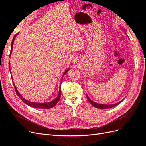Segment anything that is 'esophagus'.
I'll use <instances>...</instances> for the list:
<instances>
[{
  "label": "esophagus",
  "instance_id": "obj_1",
  "mask_svg": "<svg viewBox=\"0 0 146 146\" xmlns=\"http://www.w3.org/2000/svg\"><path fill=\"white\" fill-rule=\"evenodd\" d=\"M74 62H75V61H74Z\"/></svg>",
  "mask_w": 146,
  "mask_h": 146
}]
</instances>
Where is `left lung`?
<instances>
[{"instance_id": "8db88e82", "label": "left lung", "mask_w": 146, "mask_h": 146, "mask_svg": "<svg viewBox=\"0 0 146 146\" xmlns=\"http://www.w3.org/2000/svg\"><path fill=\"white\" fill-rule=\"evenodd\" d=\"M86 97H87V99H88V101L90 102V103L92 105H93L94 107H95L96 108H100V109H107V108H110L114 107H115V106H116L117 105H118L119 104H120L121 102H122V100H121V102H118L117 104H112V105H104V104H99L94 102H93L90 99V98L88 96L87 94H86Z\"/></svg>"}]
</instances>
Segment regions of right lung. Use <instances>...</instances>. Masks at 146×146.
I'll return each mask as SVG.
<instances>
[{
	"instance_id": "right-lung-1",
	"label": "right lung",
	"mask_w": 146,
	"mask_h": 146,
	"mask_svg": "<svg viewBox=\"0 0 146 146\" xmlns=\"http://www.w3.org/2000/svg\"><path fill=\"white\" fill-rule=\"evenodd\" d=\"M17 35H18V33H16V34L15 35V36H14V37H13V40H12V42H11V50H10V56H11V52H12L13 46V42H14L15 38H16V36H17ZM9 67H10L9 68H10V63H9ZM68 70H69V69L66 70L65 72H64V74H63V76H64V74L68 71ZM62 79H63V78H62ZM12 80H13V78H12ZM13 85H14V86H15V91H16V94H17V96H19V98L22 100H23L25 104H26L27 105H28L30 106V107H33V108H42V109H48V108H52V107H54V106H55L57 103H58V102L60 100V98H61V90H60V91H59V93H58V96H57L56 98L54 100H52V101H51V102H47V103H43V104H41V103H36V102H32L28 101V100H27L26 99H25L24 98H23V97L22 96L19 94V92H18V91L17 90L16 88V86H15V84H14V83H13ZM60 89H61V88H60Z\"/></svg>"
}]
</instances>
